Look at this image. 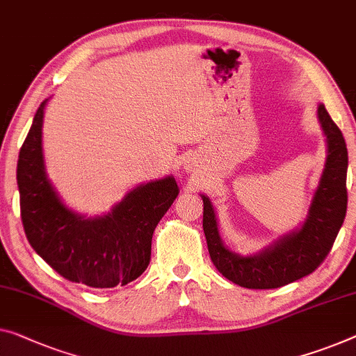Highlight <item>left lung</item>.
<instances>
[{"instance_id":"left-lung-1","label":"left lung","mask_w":356,"mask_h":356,"mask_svg":"<svg viewBox=\"0 0 356 356\" xmlns=\"http://www.w3.org/2000/svg\"><path fill=\"white\" fill-rule=\"evenodd\" d=\"M316 118L326 137V161L304 222L261 251L238 254L222 241L217 212L209 196L203 198V230L211 261L227 280L248 289H275L310 275L336 240L347 212L348 153L343 136L325 105Z\"/></svg>"}]
</instances>
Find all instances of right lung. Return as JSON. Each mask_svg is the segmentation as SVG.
<instances>
[{"label":"right lung","mask_w":356,"mask_h":356,"mask_svg":"<svg viewBox=\"0 0 356 356\" xmlns=\"http://www.w3.org/2000/svg\"><path fill=\"white\" fill-rule=\"evenodd\" d=\"M47 100L36 110L17 161L26 240L68 281L91 288L124 286L148 267L153 232L179 195L176 179L166 176L137 185L100 216L88 217L68 208L46 172L42 118Z\"/></svg>","instance_id":"right-lung-1"}]
</instances>
